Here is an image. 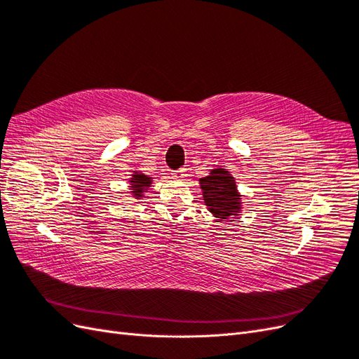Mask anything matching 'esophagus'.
<instances>
[{
  "mask_svg": "<svg viewBox=\"0 0 359 359\" xmlns=\"http://www.w3.org/2000/svg\"><path fill=\"white\" fill-rule=\"evenodd\" d=\"M172 178L175 181H182L186 178V169H178V170H173L172 172Z\"/></svg>",
  "mask_w": 359,
  "mask_h": 359,
  "instance_id": "esophagus-1",
  "label": "esophagus"
}]
</instances>
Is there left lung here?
<instances>
[{"mask_svg":"<svg viewBox=\"0 0 359 359\" xmlns=\"http://www.w3.org/2000/svg\"><path fill=\"white\" fill-rule=\"evenodd\" d=\"M202 198L212 217L224 222L229 217L241 215L243 194L238 190L235 177L224 168H214L199 180Z\"/></svg>","mask_w":359,"mask_h":359,"instance_id":"obj_1","label":"left lung"}]
</instances>
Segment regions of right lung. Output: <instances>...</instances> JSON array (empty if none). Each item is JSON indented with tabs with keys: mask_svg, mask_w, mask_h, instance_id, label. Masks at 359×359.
<instances>
[{
	"mask_svg": "<svg viewBox=\"0 0 359 359\" xmlns=\"http://www.w3.org/2000/svg\"><path fill=\"white\" fill-rule=\"evenodd\" d=\"M128 181V193L132 194V198L135 201H140L142 198H145L147 190L151 187L153 184V178L145 175L140 170H133L132 175L127 180Z\"/></svg>",
	"mask_w": 359,
	"mask_h": 359,
	"instance_id": "obj_1",
	"label": "right lung"
}]
</instances>
